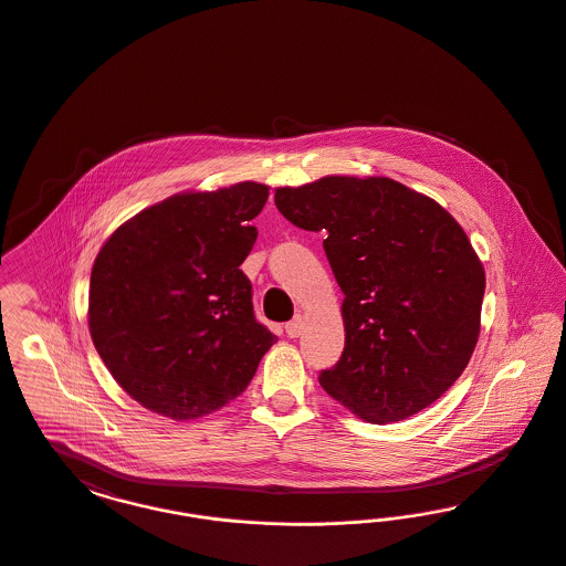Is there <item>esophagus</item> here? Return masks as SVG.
<instances>
[{
    "label": "esophagus",
    "instance_id": "34e87169",
    "mask_svg": "<svg viewBox=\"0 0 566 566\" xmlns=\"http://www.w3.org/2000/svg\"><path fill=\"white\" fill-rule=\"evenodd\" d=\"M303 333V318L301 316H295L291 323H286V335L289 337H298Z\"/></svg>",
    "mask_w": 566,
    "mask_h": 566
}]
</instances>
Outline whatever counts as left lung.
Instances as JSON below:
<instances>
[{
	"mask_svg": "<svg viewBox=\"0 0 566 566\" xmlns=\"http://www.w3.org/2000/svg\"><path fill=\"white\" fill-rule=\"evenodd\" d=\"M280 214L321 231L344 293L346 346L321 386L388 424L434 403L475 350L485 273L467 233L431 197L390 178L326 176L275 189Z\"/></svg>",
	"mask_w": 566,
	"mask_h": 566,
	"instance_id": "obj_1",
	"label": "left lung"
}]
</instances>
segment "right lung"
<instances>
[{
  "instance_id": "add662e5",
  "label": "right lung",
  "mask_w": 566,
  "mask_h": 566,
  "mask_svg": "<svg viewBox=\"0 0 566 566\" xmlns=\"http://www.w3.org/2000/svg\"><path fill=\"white\" fill-rule=\"evenodd\" d=\"M270 187L180 192L120 224L91 271L88 331L120 388L192 420L242 395L277 337L240 270Z\"/></svg>"
}]
</instances>
